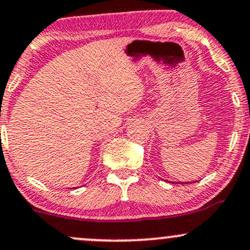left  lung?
<instances>
[{
  "label": "left lung",
  "instance_id": "1",
  "mask_svg": "<svg viewBox=\"0 0 250 250\" xmlns=\"http://www.w3.org/2000/svg\"><path fill=\"white\" fill-rule=\"evenodd\" d=\"M182 184H183V183H182ZM185 184H188V183H185Z\"/></svg>",
  "mask_w": 250,
  "mask_h": 250
}]
</instances>
